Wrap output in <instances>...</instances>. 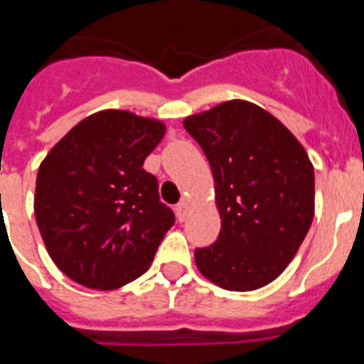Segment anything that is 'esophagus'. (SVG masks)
<instances>
[{
    "instance_id": "34e87169",
    "label": "esophagus",
    "mask_w": 364,
    "mask_h": 364,
    "mask_svg": "<svg viewBox=\"0 0 364 364\" xmlns=\"http://www.w3.org/2000/svg\"><path fill=\"white\" fill-rule=\"evenodd\" d=\"M188 210H191V205H188V200H183V202H179L176 208V213H177V219L179 221H185L188 215Z\"/></svg>"
}]
</instances>
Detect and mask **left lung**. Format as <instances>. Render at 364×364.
<instances>
[{
	"label": "left lung",
	"mask_w": 364,
	"mask_h": 364,
	"mask_svg": "<svg viewBox=\"0 0 364 364\" xmlns=\"http://www.w3.org/2000/svg\"><path fill=\"white\" fill-rule=\"evenodd\" d=\"M211 166L221 232L194 251L200 274L227 291L274 282L316 210V176L291 132L259 105L230 100L183 121Z\"/></svg>",
	"instance_id": "8db88e82"
}]
</instances>
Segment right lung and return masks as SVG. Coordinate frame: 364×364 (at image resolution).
<instances>
[{
    "mask_svg": "<svg viewBox=\"0 0 364 364\" xmlns=\"http://www.w3.org/2000/svg\"><path fill=\"white\" fill-rule=\"evenodd\" d=\"M164 122L105 109L82 119L39 166L36 221L50 259L79 285L119 289L149 270L173 211L143 162Z\"/></svg>",
    "mask_w": 364,
    "mask_h": 364,
    "instance_id": "1",
    "label": "right lung"
}]
</instances>
